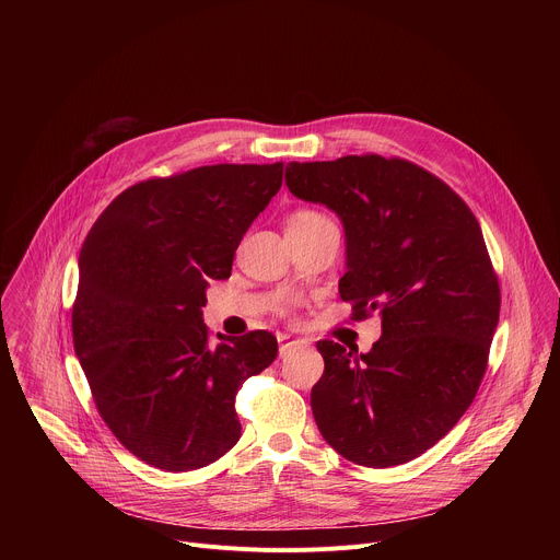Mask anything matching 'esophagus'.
Masks as SVG:
<instances>
[{
    "label": "esophagus",
    "instance_id": "34e87169",
    "mask_svg": "<svg viewBox=\"0 0 560 560\" xmlns=\"http://www.w3.org/2000/svg\"><path fill=\"white\" fill-rule=\"evenodd\" d=\"M303 341H299V339H292V337H288V335H279V354L281 357H285L288 352H292L294 348H299Z\"/></svg>",
    "mask_w": 560,
    "mask_h": 560
}]
</instances>
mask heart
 Segmentation results:
<instances>
[{"instance_id":"b5f03b06","label":"heart","mask_w":560,"mask_h":560,"mask_svg":"<svg viewBox=\"0 0 560 560\" xmlns=\"http://www.w3.org/2000/svg\"><path fill=\"white\" fill-rule=\"evenodd\" d=\"M316 217H322L318 212H312V210H299V212H294L292 214V219L290 221H307V219H316Z\"/></svg>"}]
</instances>
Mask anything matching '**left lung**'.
Segmentation results:
<instances>
[{
    "instance_id": "obj_1",
    "label": "left lung",
    "mask_w": 560,
    "mask_h": 560,
    "mask_svg": "<svg viewBox=\"0 0 560 560\" xmlns=\"http://www.w3.org/2000/svg\"><path fill=\"white\" fill-rule=\"evenodd\" d=\"M285 186L337 212L339 294L354 301V318L381 316L365 354L316 343L326 361L310 394L316 428L352 463H408L456 425L488 368L501 290L481 225L450 186L404 159L290 162Z\"/></svg>"
}]
</instances>
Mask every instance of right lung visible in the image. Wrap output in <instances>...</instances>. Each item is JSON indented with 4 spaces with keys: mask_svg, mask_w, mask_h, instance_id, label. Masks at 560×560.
<instances>
[{
    "mask_svg": "<svg viewBox=\"0 0 560 560\" xmlns=\"http://www.w3.org/2000/svg\"><path fill=\"white\" fill-rule=\"evenodd\" d=\"M281 182L283 164L141 182L102 212L79 253L74 354L110 432L152 467H206L242 436L234 396L277 359V339L255 330L212 348L201 307Z\"/></svg>",
    "mask_w": 560,
    "mask_h": 560,
    "instance_id": "obj_1",
    "label": "right lung"
}]
</instances>
